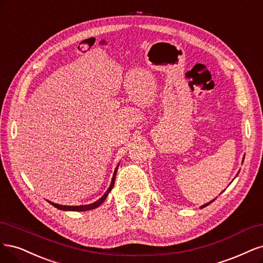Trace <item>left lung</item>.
Returning a JSON list of instances; mask_svg holds the SVG:
<instances>
[{
	"mask_svg": "<svg viewBox=\"0 0 263 263\" xmlns=\"http://www.w3.org/2000/svg\"><path fill=\"white\" fill-rule=\"evenodd\" d=\"M212 202H213V201H211V202H210V203H212ZM210 203H208V204H204V205H202V206H201V208H205V206H206V205H209V204H210Z\"/></svg>",
	"mask_w": 263,
	"mask_h": 263,
	"instance_id": "obj_1",
	"label": "left lung"
}]
</instances>
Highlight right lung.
Wrapping results in <instances>:
<instances>
[{
    "label": "right lung",
    "mask_w": 263,
    "mask_h": 263,
    "mask_svg": "<svg viewBox=\"0 0 263 263\" xmlns=\"http://www.w3.org/2000/svg\"><path fill=\"white\" fill-rule=\"evenodd\" d=\"M118 167H119V164H118L117 167H116V171H115V173H114L112 179H111V183H110L108 190L105 192L104 196L101 197L99 200H97L96 202L90 203V204H87V205H76V206H72V205H60V204H57V203H53V202H51V201H48V202H49L51 205H53L54 208H57V209H59V210H63V211H76V212H79V211H88V210L96 209L97 206H99V205L101 204V203H103V202L106 200V198L108 197V193H109L110 191H111V189L114 188L115 179H116V174H117V171H118Z\"/></svg>",
    "instance_id": "1"
}]
</instances>
